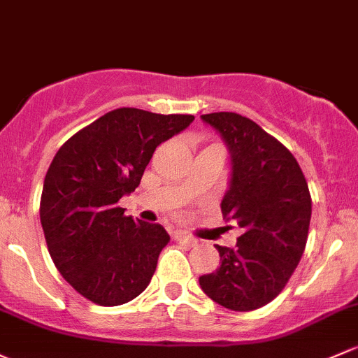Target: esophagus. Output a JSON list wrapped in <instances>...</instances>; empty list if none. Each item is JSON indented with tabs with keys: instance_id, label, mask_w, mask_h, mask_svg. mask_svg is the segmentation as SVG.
Segmentation results:
<instances>
[{
	"instance_id": "esophagus-1",
	"label": "esophagus",
	"mask_w": 358,
	"mask_h": 358,
	"mask_svg": "<svg viewBox=\"0 0 358 358\" xmlns=\"http://www.w3.org/2000/svg\"><path fill=\"white\" fill-rule=\"evenodd\" d=\"M175 238L178 240L180 243H183V245H187V247H194L195 243H197V240H195L194 236L187 235V233H183V231H176Z\"/></svg>"
}]
</instances>
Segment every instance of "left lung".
I'll list each match as a JSON object with an SVG mask.
<instances>
[{
	"label": "left lung",
	"mask_w": 358,
	"mask_h": 358,
	"mask_svg": "<svg viewBox=\"0 0 358 358\" xmlns=\"http://www.w3.org/2000/svg\"><path fill=\"white\" fill-rule=\"evenodd\" d=\"M229 152L227 221L242 228L236 247L216 245L221 264L199 278L202 292L231 310H254L280 295L307 243L312 201L299 163L283 144L242 115L201 116Z\"/></svg>",
	"instance_id": "1"
}]
</instances>
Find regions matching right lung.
I'll use <instances>...</instances> for the list:
<instances>
[{
    "label": "right lung",
    "mask_w": 358,
    "mask_h": 358,
    "mask_svg": "<svg viewBox=\"0 0 358 358\" xmlns=\"http://www.w3.org/2000/svg\"><path fill=\"white\" fill-rule=\"evenodd\" d=\"M194 122L137 108L106 113L69 138L46 173L41 224L56 269L82 296L122 306L150 283L169 235L116 202L141 183L161 142Z\"/></svg>",
    "instance_id": "obj_1"
}]
</instances>
